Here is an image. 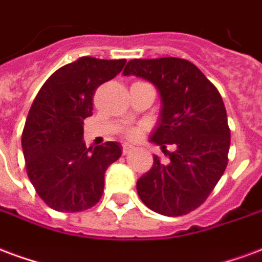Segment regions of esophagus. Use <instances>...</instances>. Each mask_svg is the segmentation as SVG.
I'll return each mask as SVG.
<instances>
[{
	"label": "esophagus",
	"instance_id": "esophagus-1",
	"mask_svg": "<svg viewBox=\"0 0 262 262\" xmlns=\"http://www.w3.org/2000/svg\"><path fill=\"white\" fill-rule=\"evenodd\" d=\"M132 150H133V146H132V144H129V143H125V144H123V147H122L123 154H129Z\"/></svg>",
	"mask_w": 262,
	"mask_h": 262
}]
</instances>
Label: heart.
Listing matches in <instances>:
<instances>
[{
  "label": "heart",
  "instance_id": "b5f03b06",
  "mask_svg": "<svg viewBox=\"0 0 262 262\" xmlns=\"http://www.w3.org/2000/svg\"><path fill=\"white\" fill-rule=\"evenodd\" d=\"M126 135L130 137V139H135V137H137L140 135V129H139V127H130V129H127Z\"/></svg>",
  "mask_w": 262,
  "mask_h": 262
}]
</instances>
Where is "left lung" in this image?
Segmentation results:
<instances>
[{
  "label": "left lung",
  "instance_id": "1",
  "mask_svg": "<svg viewBox=\"0 0 262 262\" xmlns=\"http://www.w3.org/2000/svg\"><path fill=\"white\" fill-rule=\"evenodd\" d=\"M125 76L143 77L158 89L160 125L151 141L169 157L137 180L141 201L161 215L182 216L204 203L228 165L230 129L218 89L187 59H132ZM168 144L176 147L170 153Z\"/></svg>",
  "mask_w": 262,
  "mask_h": 262
}]
</instances>
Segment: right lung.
<instances>
[{"label": "right lung", "mask_w": 262, "mask_h": 262, "mask_svg": "<svg viewBox=\"0 0 262 262\" xmlns=\"http://www.w3.org/2000/svg\"><path fill=\"white\" fill-rule=\"evenodd\" d=\"M126 59L82 57L48 77L34 98L22 133L26 172L41 200L59 212L92 208L104 191L108 166L121 157L119 143L94 150L83 139L97 87L123 69Z\"/></svg>", "instance_id": "1"}]
</instances>
